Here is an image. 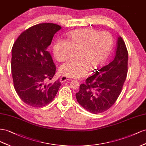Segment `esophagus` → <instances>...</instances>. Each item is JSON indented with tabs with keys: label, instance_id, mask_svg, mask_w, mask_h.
Returning a JSON list of instances; mask_svg holds the SVG:
<instances>
[{
	"label": "esophagus",
	"instance_id": "obj_1",
	"mask_svg": "<svg viewBox=\"0 0 146 146\" xmlns=\"http://www.w3.org/2000/svg\"><path fill=\"white\" fill-rule=\"evenodd\" d=\"M71 80V78H69V77H67V76H62L60 79V81L61 82H64L65 81H69Z\"/></svg>",
	"mask_w": 146,
	"mask_h": 146
}]
</instances>
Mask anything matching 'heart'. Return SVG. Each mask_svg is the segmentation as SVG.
Wrapping results in <instances>:
<instances>
[{"instance_id": "b5f03b06", "label": "heart", "mask_w": 146, "mask_h": 146, "mask_svg": "<svg viewBox=\"0 0 146 146\" xmlns=\"http://www.w3.org/2000/svg\"><path fill=\"white\" fill-rule=\"evenodd\" d=\"M112 46L113 38L109 32L85 29L72 32L68 41L57 40L53 52L56 59L62 62L73 57L77 51L78 57L62 64L59 72L65 76L81 78L87 75L90 68L96 70L105 64Z\"/></svg>"}]
</instances>
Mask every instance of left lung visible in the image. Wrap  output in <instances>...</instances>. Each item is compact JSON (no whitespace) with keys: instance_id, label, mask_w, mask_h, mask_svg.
Here are the masks:
<instances>
[{"instance_id":"1","label":"left lung","mask_w":146,"mask_h":146,"mask_svg":"<svg viewBox=\"0 0 146 146\" xmlns=\"http://www.w3.org/2000/svg\"><path fill=\"white\" fill-rule=\"evenodd\" d=\"M115 57L110 63L87 78L76 94L79 104L91 113H101L114 105L121 93L128 72V51L120 36Z\"/></svg>"}]
</instances>
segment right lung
<instances>
[{
	"label": "right lung",
	"mask_w": 146,
	"mask_h": 146,
	"mask_svg": "<svg viewBox=\"0 0 146 146\" xmlns=\"http://www.w3.org/2000/svg\"><path fill=\"white\" fill-rule=\"evenodd\" d=\"M61 28L52 23L35 25L21 33L12 48L11 68L15 89L29 106L47 105L61 86L59 80L46 82L52 80L56 70L47 49Z\"/></svg>",
	"instance_id": "add662e5"
}]
</instances>
